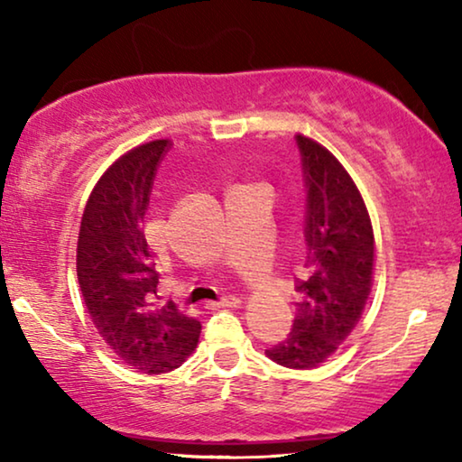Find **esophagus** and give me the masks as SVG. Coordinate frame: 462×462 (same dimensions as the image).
I'll return each mask as SVG.
<instances>
[{
    "label": "esophagus",
    "mask_w": 462,
    "mask_h": 462,
    "mask_svg": "<svg viewBox=\"0 0 462 462\" xmlns=\"http://www.w3.org/2000/svg\"><path fill=\"white\" fill-rule=\"evenodd\" d=\"M239 302H242V300H239L237 296H231V294H229V296H223V299L217 300V302H208L206 309H212V311H217V309H229V307H237Z\"/></svg>",
    "instance_id": "34e87169"
}]
</instances>
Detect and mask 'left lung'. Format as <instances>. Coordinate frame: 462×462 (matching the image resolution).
Returning <instances> with one entry per match:
<instances>
[{
    "instance_id": "1",
    "label": "left lung",
    "mask_w": 462,
    "mask_h": 462,
    "mask_svg": "<svg viewBox=\"0 0 462 462\" xmlns=\"http://www.w3.org/2000/svg\"><path fill=\"white\" fill-rule=\"evenodd\" d=\"M305 182V263L294 277L296 315L286 338L269 346L275 364H324L362 318L372 286L374 233L356 182L337 157L296 134Z\"/></svg>"
}]
</instances>
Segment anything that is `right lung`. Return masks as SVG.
<instances>
[{
    "mask_svg": "<svg viewBox=\"0 0 462 462\" xmlns=\"http://www.w3.org/2000/svg\"><path fill=\"white\" fill-rule=\"evenodd\" d=\"M170 149V141H153L119 157L94 187L78 239L79 290L94 328L144 374L179 368L201 332L172 300L157 305L160 282L144 239L151 189Z\"/></svg>",
    "mask_w": 462,
    "mask_h": 462,
    "instance_id": "add662e5",
    "label": "right lung"
}]
</instances>
